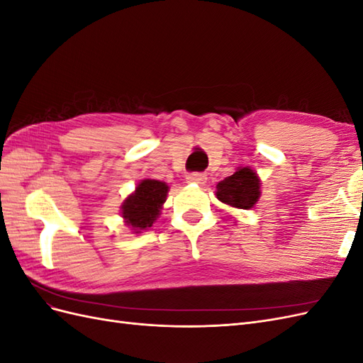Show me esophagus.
Masks as SVG:
<instances>
[{"label": "esophagus", "instance_id": "34e87169", "mask_svg": "<svg viewBox=\"0 0 363 363\" xmlns=\"http://www.w3.org/2000/svg\"><path fill=\"white\" fill-rule=\"evenodd\" d=\"M186 180H188V183L204 184L207 182V177H206L204 174H201V172H192V174L188 175V177H186Z\"/></svg>", "mask_w": 363, "mask_h": 363}]
</instances>
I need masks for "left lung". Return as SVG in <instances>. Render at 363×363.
Listing matches in <instances>:
<instances>
[{
  "mask_svg": "<svg viewBox=\"0 0 363 363\" xmlns=\"http://www.w3.org/2000/svg\"><path fill=\"white\" fill-rule=\"evenodd\" d=\"M260 177L250 167H239L236 171L216 184V199L235 208H252L259 201Z\"/></svg>",
  "mask_w": 363,
  "mask_h": 363,
  "instance_id": "8db88e82",
  "label": "left lung"
}]
</instances>
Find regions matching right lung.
I'll return each instance as SVG.
<instances>
[{
    "instance_id": "right-lung-1",
    "label": "right lung",
    "mask_w": 363,
    "mask_h": 363,
    "mask_svg": "<svg viewBox=\"0 0 363 363\" xmlns=\"http://www.w3.org/2000/svg\"><path fill=\"white\" fill-rule=\"evenodd\" d=\"M169 186L155 179H144L135 191L121 204V216L131 232L139 235L147 232L160 218L163 203L167 201Z\"/></svg>"
}]
</instances>
